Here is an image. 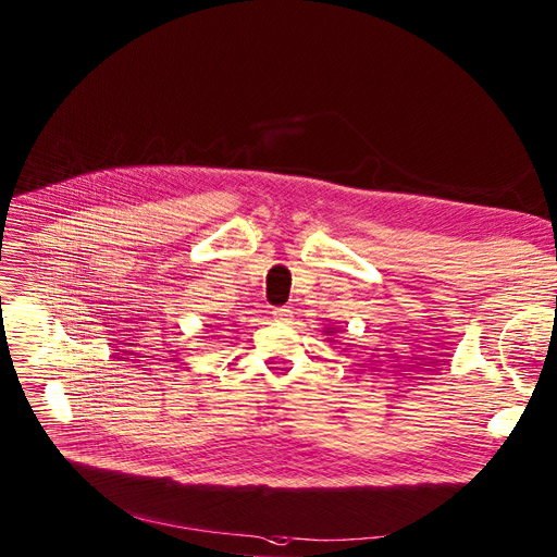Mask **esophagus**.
I'll list each match as a JSON object with an SVG mask.
<instances>
[{
	"label": "esophagus",
	"mask_w": 557,
	"mask_h": 557,
	"mask_svg": "<svg viewBox=\"0 0 557 557\" xmlns=\"http://www.w3.org/2000/svg\"><path fill=\"white\" fill-rule=\"evenodd\" d=\"M272 314H274V319H278V321H289V319H292V310H289L287 306L274 308V310H272Z\"/></svg>",
	"instance_id": "esophagus-1"
}]
</instances>
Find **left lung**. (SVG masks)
Here are the masks:
<instances>
[{"mask_svg":"<svg viewBox=\"0 0 557 557\" xmlns=\"http://www.w3.org/2000/svg\"><path fill=\"white\" fill-rule=\"evenodd\" d=\"M331 333H335V331H333V329H331Z\"/></svg>","mask_w":557,"mask_h":557,"instance_id":"1","label":"left lung"}]
</instances>
